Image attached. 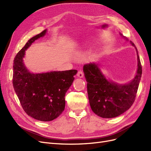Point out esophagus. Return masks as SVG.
I'll return each mask as SVG.
<instances>
[{
  "label": "esophagus",
  "mask_w": 151,
  "mask_h": 151,
  "mask_svg": "<svg viewBox=\"0 0 151 151\" xmlns=\"http://www.w3.org/2000/svg\"><path fill=\"white\" fill-rule=\"evenodd\" d=\"M77 77H80V78H82V77H83V76H84V73L82 70H79V71H78V72H77Z\"/></svg>",
  "instance_id": "obj_1"
}]
</instances>
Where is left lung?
Instances as JSON below:
<instances>
[{"label":"left lung","instance_id":"obj_1","mask_svg":"<svg viewBox=\"0 0 151 151\" xmlns=\"http://www.w3.org/2000/svg\"><path fill=\"white\" fill-rule=\"evenodd\" d=\"M120 35L128 41L122 34ZM130 43L136 50L138 67L134 78L129 83L120 84L108 79L98 63H90L83 66L90 106L100 117L111 118L119 116L128 110L135 101L142 70L137 49Z\"/></svg>","mask_w":151,"mask_h":151}]
</instances>
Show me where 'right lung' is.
Masks as SVG:
<instances>
[{
	"label": "right lung",
	"instance_id": "obj_1",
	"mask_svg": "<svg viewBox=\"0 0 151 151\" xmlns=\"http://www.w3.org/2000/svg\"><path fill=\"white\" fill-rule=\"evenodd\" d=\"M47 30L33 36L14 60V89L27 115L42 122L55 119L65 109V95L74 80L77 70L33 73L26 67L25 51Z\"/></svg>",
	"mask_w": 151,
	"mask_h": 151
}]
</instances>
